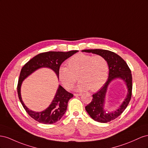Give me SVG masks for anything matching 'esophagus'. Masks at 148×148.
<instances>
[{
  "instance_id": "1",
  "label": "esophagus",
  "mask_w": 148,
  "mask_h": 148,
  "mask_svg": "<svg viewBox=\"0 0 148 148\" xmlns=\"http://www.w3.org/2000/svg\"><path fill=\"white\" fill-rule=\"evenodd\" d=\"M74 95L75 96H81L82 95L81 93H79V94H77V93H75V94H74Z\"/></svg>"
}]
</instances>
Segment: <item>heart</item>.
Returning <instances> with one entry per match:
<instances>
[{"label":"heart","mask_w":148,"mask_h":148,"mask_svg":"<svg viewBox=\"0 0 148 148\" xmlns=\"http://www.w3.org/2000/svg\"><path fill=\"white\" fill-rule=\"evenodd\" d=\"M67 66H60L59 77L62 85L67 90L74 86L78 79L79 90L89 89L95 92L102 87L106 82L108 65L107 60L100 55L91 56L79 53L71 57L67 61Z\"/></svg>","instance_id":"heart-1"}]
</instances>
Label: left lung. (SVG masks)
<instances>
[{
    "label": "left lung",
    "instance_id": "left-lung-1",
    "mask_svg": "<svg viewBox=\"0 0 148 148\" xmlns=\"http://www.w3.org/2000/svg\"><path fill=\"white\" fill-rule=\"evenodd\" d=\"M83 52L92 53L103 56L108 62L109 67L108 78L103 86L92 95L91 102L86 107V110L92 119L100 123H107L116 119L127 107L132 95V75L128 64L123 58L117 54L105 49H85ZM115 78H120L126 82L128 94L124 103L113 112H108L103 110V105L106 88L109 83Z\"/></svg>",
    "mask_w": 148,
    "mask_h": 148
}]
</instances>
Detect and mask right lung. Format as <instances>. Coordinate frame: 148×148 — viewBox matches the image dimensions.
I'll list each match as a JSON object with an SVG mask.
<instances>
[{"mask_svg":"<svg viewBox=\"0 0 148 148\" xmlns=\"http://www.w3.org/2000/svg\"><path fill=\"white\" fill-rule=\"evenodd\" d=\"M77 51V50H74L68 52L48 51L42 53L33 57L23 66L20 71L18 79L17 92L20 102L25 111L32 119L44 124L56 123L64 115L67 108V103L74 95L60 86L53 102L47 109L41 112H33L25 106L21 98L20 87L22 81L35 71L43 67H49L53 69L56 73L57 76L59 77L58 70L62 63Z\"/></svg>","mask_w":148,"mask_h":148,"instance_id":"add662e5","label":"right lung"}]
</instances>
